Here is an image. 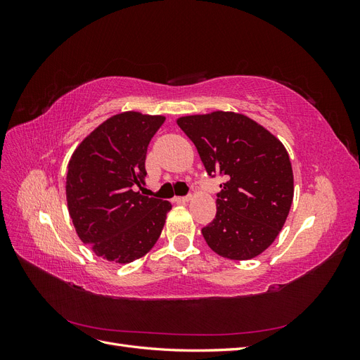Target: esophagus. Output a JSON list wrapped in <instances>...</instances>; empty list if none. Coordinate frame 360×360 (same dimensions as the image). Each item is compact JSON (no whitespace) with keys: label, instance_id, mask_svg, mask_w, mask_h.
<instances>
[{"label":"esophagus","instance_id":"34e87169","mask_svg":"<svg viewBox=\"0 0 360 360\" xmlns=\"http://www.w3.org/2000/svg\"><path fill=\"white\" fill-rule=\"evenodd\" d=\"M191 198H192L191 195H186V197H174V201L179 202V204H181V202H188Z\"/></svg>","mask_w":360,"mask_h":360}]
</instances>
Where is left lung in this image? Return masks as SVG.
Masks as SVG:
<instances>
[{
  "label": "left lung",
  "instance_id": "obj_1",
  "mask_svg": "<svg viewBox=\"0 0 360 360\" xmlns=\"http://www.w3.org/2000/svg\"><path fill=\"white\" fill-rule=\"evenodd\" d=\"M177 124L198 150L212 179H224L216 216L201 233L216 254L249 259L278 237L292 202V169L285 147L245 115H189Z\"/></svg>",
  "mask_w": 360,
  "mask_h": 360
}]
</instances>
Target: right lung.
<instances>
[{
  "label": "right lung",
  "instance_id": "obj_1",
  "mask_svg": "<svg viewBox=\"0 0 360 360\" xmlns=\"http://www.w3.org/2000/svg\"><path fill=\"white\" fill-rule=\"evenodd\" d=\"M165 122L160 115L123 112L86 136L69 162L68 205L81 240L96 255L132 263L155 246L171 202L146 197V156Z\"/></svg>",
  "mask_w": 360,
  "mask_h": 360
}]
</instances>
